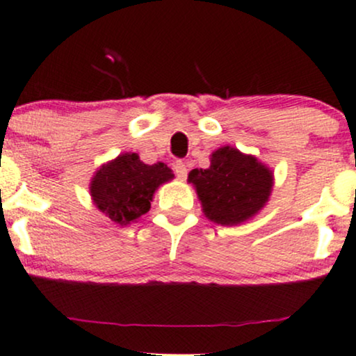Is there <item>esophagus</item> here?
<instances>
[{"instance_id":"34e87169","label":"esophagus","mask_w":356,"mask_h":356,"mask_svg":"<svg viewBox=\"0 0 356 356\" xmlns=\"http://www.w3.org/2000/svg\"><path fill=\"white\" fill-rule=\"evenodd\" d=\"M173 170H175V173H177V177H178L179 179H185V178H186L188 168H186V165L183 163V161H175Z\"/></svg>"}]
</instances>
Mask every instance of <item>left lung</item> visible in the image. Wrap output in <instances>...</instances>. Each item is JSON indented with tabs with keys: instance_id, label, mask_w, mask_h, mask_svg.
<instances>
[{
	"instance_id": "1",
	"label": "left lung",
	"mask_w": 356,
	"mask_h": 356,
	"mask_svg": "<svg viewBox=\"0 0 356 356\" xmlns=\"http://www.w3.org/2000/svg\"><path fill=\"white\" fill-rule=\"evenodd\" d=\"M188 181L195 186L206 218L221 226H238L264 208L274 175L256 156L226 145L213 152L209 168L191 170Z\"/></svg>"
}]
</instances>
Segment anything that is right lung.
Returning <instances> with one entry per match:
<instances>
[{"instance_id": "obj_1", "label": "right lung", "mask_w": 356, "mask_h": 356, "mask_svg": "<svg viewBox=\"0 0 356 356\" xmlns=\"http://www.w3.org/2000/svg\"><path fill=\"white\" fill-rule=\"evenodd\" d=\"M173 178L165 163L145 165L137 153H122L95 171L90 196L99 211L127 226L150 211L158 186Z\"/></svg>"}]
</instances>
